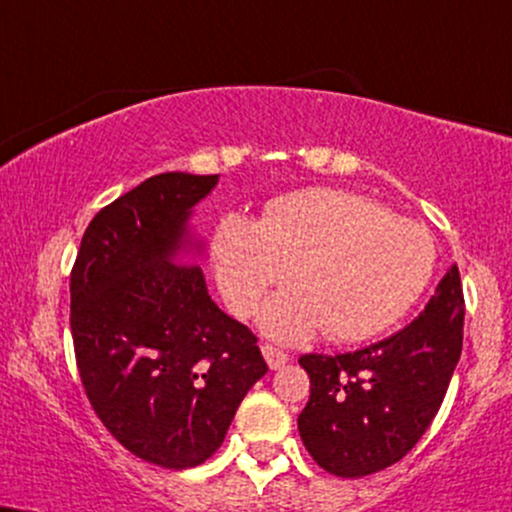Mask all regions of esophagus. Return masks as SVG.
I'll return each instance as SVG.
<instances>
[{"mask_svg": "<svg viewBox=\"0 0 512 512\" xmlns=\"http://www.w3.org/2000/svg\"><path fill=\"white\" fill-rule=\"evenodd\" d=\"M262 354H264V359H267V364H269L271 371H276V368H281V366L288 364V354L281 352V349L271 347V345H264L262 347Z\"/></svg>", "mask_w": 512, "mask_h": 512, "instance_id": "obj_1", "label": "esophagus"}]
</instances>
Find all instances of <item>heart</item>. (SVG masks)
Instances as JSON below:
<instances>
[{
	"label": "heart",
	"instance_id": "heart-1",
	"mask_svg": "<svg viewBox=\"0 0 512 512\" xmlns=\"http://www.w3.org/2000/svg\"><path fill=\"white\" fill-rule=\"evenodd\" d=\"M224 302L238 316L293 274L297 288L271 297L262 331L302 342L319 331L359 342L387 331L428 288L435 243L425 226L387 215L345 189H304L271 200L264 219L231 212L212 236Z\"/></svg>",
	"mask_w": 512,
	"mask_h": 512
}]
</instances>
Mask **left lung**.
Returning a JSON list of instances; mask_svg holds the SVG:
<instances>
[{
  "mask_svg": "<svg viewBox=\"0 0 512 512\" xmlns=\"http://www.w3.org/2000/svg\"><path fill=\"white\" fill-rule=\"evenodd\" d=\"M463 288L451 264L409 326L359 352L304 354L309 401L297 418L307 451L338 477H366L416 446L442 406L463 349Z\"/></svg>",
  "mask_w": 512,
  "mask_h": 512,
  "instance_id": "obj_1",
  "label": "left lung"
}]
</instances>
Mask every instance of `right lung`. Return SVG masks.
<instances>
[{
  "label": "right lung",
  "mask_w": 512,
  "mask_h": 512,
  "mask_svg": "<svg viewBox=\"0 0 512 512\" xmlns=\"http://www.w3.org/2000/svg\"><path fill=\"white\" fill-rule=\"evenodd\" d=\"M219 174L165 172L106 205L70 274L80 378L108 432L148 463L196 468L267 373L257 338L212 302L193 208Z\"/></svg>",
  "instance_id": "1"
}]
</instances>
